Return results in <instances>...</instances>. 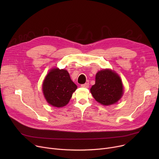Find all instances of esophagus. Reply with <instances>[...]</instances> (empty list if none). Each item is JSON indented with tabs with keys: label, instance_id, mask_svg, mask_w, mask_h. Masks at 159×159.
<instances>
[{
	"label": "esophagus",
	"instance_id": "1",
	"mask_svg": "<svg viewBox=\"0 0 159 159\" xmlns=\"http://www.w3.org/2000/svg\"><path fill=\"white\" fill-rule=\"evenodd\" d=\"M81 87H83V88H89V83H85V84H82L81 85Z\"/></svg>",
	"mask_w": 159,
	"mask_h": 159
}]
</instances>
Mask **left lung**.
<instances>
[{"instance_id":"1","label":"left lung","mask_w":159,"mask_h":159,"mask_svg":"<svg viewBox=\"0 0 159 159\" xmlns=\"http://www.w3.org/2000/svg\"><path fill=\"white\" fill-rule=\"evenodd\" d=\"M90 91L96 101L104 106L119 101L123 95V85L119 75L111 70L106 69L97 72L95 84Z\"/></svg>"}]
</instances>
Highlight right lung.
<instances>
[{
	"mask_svg": "<svg viewBox=\"0 0 159 159\" xmlns=\"http://www.w3.org/2000/svg\"><path fill=\"white\" fill-rule=\"evenodd\" d=\"M77 88L68 71L58 68L50 70L43 84V91L46 101L57 107L68 104Z\"/></svg>",
	"mask_w": 159,
	"mask_h": 159,
	"instance_id": "obj_1",
	"label": "right lung"
}]
</instances>
